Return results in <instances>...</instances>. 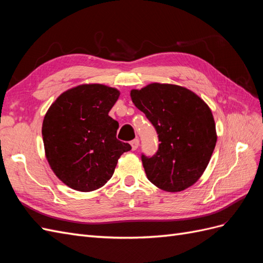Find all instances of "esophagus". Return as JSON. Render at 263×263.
Wrapping results in <instances>:
<instances>
[{
    "label": "esophagus",
    "instance_id": "esophagus-1",
    "mask_svg": "<svg viewBox=\"0 0 263 263\" xmlns=\"http://www.w3.org/2000/svg\"><path fill=\"white\" fill-rule=\"evenodd\" d=\"M130 145H132V149L133 150H136L137 148H138V146H139V139H134V140H132L130 141Z\"/></svg>",
    "mask_w": 263,
    "mask_h": 263
}]
</instances>
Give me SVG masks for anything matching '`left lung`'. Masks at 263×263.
Instances as JSON below:
<instances>
[{
	"label": "left lung",
	"instance_id": "left-lung-1",
	"mask_svg": "<svg viewBox=\"0 0 263 263\" xmlns=\"http://www.w3.org/2000/svg\"><path fill=\"white\" fill-rule=\"evenodd\" d=\"M130 97L160 142L154 156L141 154L148 180L166 192L193 185L208 166L217 140L210 107L192 91L173 84L151 83L132 90Z\"/></svg>",
	"mask_w": 263,
	"mask_h": 263
}]
</instances>
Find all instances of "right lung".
<instances>
[{
	"label": "right lung",
	"mask_w": 263,
	"mask_h": 263,
	"mask_svg": "<svg viewBox=\"0 0 263 263\" xmlns=\"http://www.w3.org/2000/svg\"><path fill=\"white\" fill-rule=\"evenodd\" d=\"M118 97L106 85H79L62 93L44 118L47 160L73 190L90 192L104 185L118 158L132 149L116 138L118 123L108 115Z\"/></svg>",
	"instance_id": "add662e5"
}]
</instances>
